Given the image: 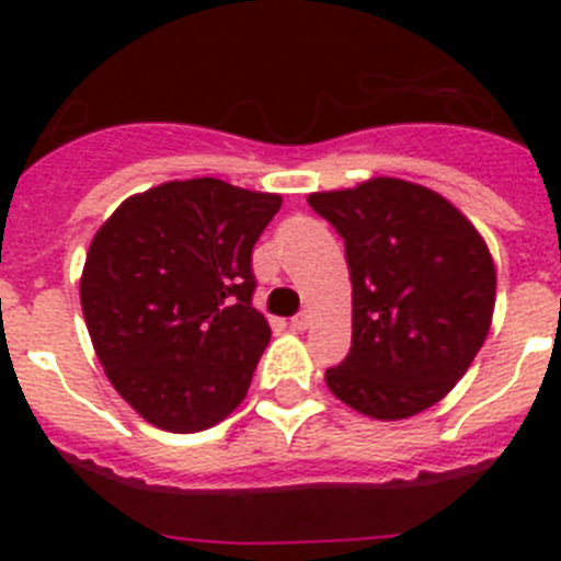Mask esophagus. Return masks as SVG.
<instances>
[{"instance_id":"obj_1","label":"esophagus","mask_w":561,"mask_h":561,"mask_svg":"<svg viewBox=\"0 0 561 561\" xmlns=\"http://www.w3.org/2000/svg\"><path fill=\"white\" fill-rule=\"evenodd\" d=\"M311 325V314L309 311H300V314L291 317V329L295 331H306Z\"/></svg>"}]
</instances>
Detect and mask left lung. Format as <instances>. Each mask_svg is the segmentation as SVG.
I'll return each mask as SVG.
<instances>
[{
	"instance_id": "8db88e82",
	"label": "left lung",
	"mask_w": 561,
	"mask_h": 561,
	"mask_svg": "<svg viewBox=\"0 0 561 561\" xmlns=\"http://www.w3.org/2000/svg\"><path fill=\"white\" fill-rule=\"evenodd\" d=\"M345 238L351 354L325 370L356 413L401 421L469 370L494 314L497 272L478 227L440 193L396 176L309 193Z\"/></svg>"
}]
</instances>
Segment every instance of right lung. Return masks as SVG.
I'll use <instances>...</instances> for the list:
<instances>
[{
	"mask_svg": "<svg viewBox=\"0 0 561 561\" xmlns=\"http://www.w3.org/2000/svg\"><path fill=\"white\" fill-rule=\"evenodd\" d=\"M277 193L173 180L134 193L95 232L81 309L112 388L165 433L216 427L270 342L250 257Z\"/></svg>",
	"mask_w": 561,
	"mask_h": 561,
	"instance_id": "add662e5",
	"label": "right lung"
}]
</instances>
